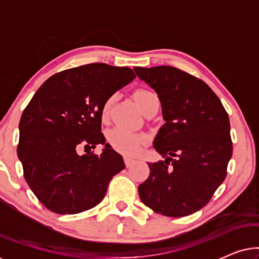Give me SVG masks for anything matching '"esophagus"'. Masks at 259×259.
I'll return each mask as SVG.
<instances>
[{
  "label": "esophagus",
  "instance_id": "1",
  "mask_svg": "<svg viewBox=\"0 0 259 259\" xmlns=\"http://www.w3.org/2000/svg\"><path fill=\"white\" fill-rule=\"evenodd\" d=\"M123 162H125L126 167H130V166H132V165H133L134 160H133V159H131V158H127V157H125V158H123Z\"/></svg>",
  "mask_w": 259,
  "mask_h": 259
}]
</instances>
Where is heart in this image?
<instances>
[{
	"label": "heart",
	"mask_w": 259,
	"mask_h": 259,
	"mask_svg": "<svg viewBox=\"0 0 259 259\" xmlns=\"http://www.w3.org/2000/svg\"><path fill=\"white\" fill-rule=\"evenodd\" d=\"M134 100L137 105L139 106L141 112L145 113L152 105L158 104L159 99L158 95L150 90H145V88H139L133 93ZM115 101V95L109 97L102 107V118H108L109 112L113 104ZM108 141L111 146L115 151L126 155H136L139 152L145 144L147 143V138L143 134L130 133L126 131L115 128L108 134Z\"/></svg>",
	"instance_id": "1"
}]
</instances>
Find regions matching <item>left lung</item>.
Here are the masks:
<instances>
[{
    "label": "left lung",
    "mask_w": 259,
    "mask_h": 259,
    "mask_svg": "<svg viewBox=\"0 0 259 259\" xmlns=\"http://www.w3.org/2000/svg\"><path fill=\"white\" fill-rule=\"evenodd\" d=\"M134 70L157 92L166 121L153 143L166 159L148 162L150 176L138 187L140 199L167 217L192 214L210 201L228 173L232 155L228 113L203 80L184 70L171 66Z\"/></svg>",
    "instance_id": "8db88e82"
}]
</instances>
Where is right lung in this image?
<instances>
[{"label": "right lung", "mask_w": 259, "mask_h": 259, "mask_svg": "<svg viewBox=\"0 0 259 259\" xmlns=\"http://www.w3.org/2000/svg\"><path fill=\"white\" fill-rule=\"evenodd\" d=\"M136 74L128 67L90 63L46 80L22 113L17 155L30 190L48 210L75 214L97 206L108 184L125 168L105 144L102 107ZM105 144L100 156L77 154L81 146Z\"/></svg>", "instance_id": "obj_1"}]
</instances>
